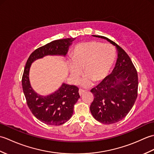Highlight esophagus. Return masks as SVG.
I'll return each mask as SVG.
<instances>
[{"label": "esophagus", "instance_id": "34e87169", "mask_svg": "<svg viewBox=\"0 0 154 154\" xmlns=\"http://www.w3.org/2000/svg\"><path fill=\"white\" fill-rule=\"evenodd\" d=\"M85 90H83V89H80L79 90V94H80V96L81 95H82V94L85 92Z\"/></svg>", "mask_w": 154, "mask_h": 154}]
</instances>
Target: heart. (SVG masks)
Segmentation results:
<instances>
[{
	"instance_id": "heart-1",
	"label": "heart",
	"mask_w": 154,
	"mask_h": 154,
	"mask_svg": "<svg viewBox=\"0 0 154 154\" xmlns=\"http://www.w3.org/2000/svg\"><path fill=\"white\" fill-rule=\"evenodd\" d=\"M116 59V51L110 44L96 41L80 43L75 45L71 52L72 64L69 65V71L77 80L83 68L85 76L82 79L84 87L93 83H99L109 75Z\"/></svg>"
}]
</instances>
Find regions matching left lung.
<instances>
[{
  "label": "left lung",
  "mask_w": 154,
  "mask_h": 154,
  "mask_svg": "<svg viewBox=\"0 0 154 154\" xmlns=\"http://www.w3.org/2000/svg\"><path fill=\"white\" fill-rule=\"evenodd\" d=\"M93 36L106 40L116 48L118 52L112 73L91 90L94 95L90 106L93 117L103 124H114L126 117L135 103L138 96V73L128 55L122 48L106 37Z\"/></svg>",
  "instance_id": "obj_1"
}]
</instances>
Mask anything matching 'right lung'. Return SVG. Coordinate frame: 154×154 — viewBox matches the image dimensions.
<instances>
[{"instance_id":"right-lung-1","label":"right lung","mask_w":154,"mask_h":154,"mask_svg":"<svg viewBox=\"0 0 154 154\" xmlns=\"http://www.w3.org/2000/svg\"><path fill=\"white\" fill-rule=\"evenodd\" d=\"M74 40L73 38L61 39L36 49L28 57L24 67L22 85L28 106L37 119L48 125H61L71 119L75 104L80 97L79 89L75 85L62 83L54 93L47 96L40 95L35 92L30 85V69L34 61L46 55L65 57Z\"/></svg>"}]
</instances>
